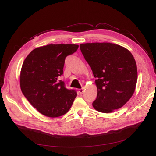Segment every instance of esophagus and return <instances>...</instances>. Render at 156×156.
<instances>
[{"instance_id": "esophagus-1", "label": "esophagus", "mask_w": 156, "mask_h": 156, "mask_svg": "<svg viewBox=\"0 0 156 156\" xmlns=\"http://www.w3.org/2000/svg\"><path fill=\"white\" fill-rule=\"evenodd\" d=\"M83 91H84L83 88H82V89H80V90H79V93L80 94H82L83 93Z\"/></svg>"}]
</instances>
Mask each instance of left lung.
Listing matches in <instances>:
<instances>
[{"label": "left lung", "mask_w": 156, "mask_h": 156, "mask_svg": "<svg viewBox=\"0 0 156 156\" xmlns=\"http://www.w3.org/2000/svg\"><path fill=\"white\" fill-rule=\"evenodd\" d=\"M80 49L96 78L94 109L110 113L120 108L134 94L137 81L136 62L131 52L108 42L81 44Z\"/></svg>", "instance_id": "left-lung-1"}]
</instances>
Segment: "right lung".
Wrapping results in <instances>:
<instances>
[{"label":"right lung","mask_w":156,"mask_h":156,"mask_svg":"<svg viewBox=\"0 0 156 156\" xmlns=\"http://www.w3.org/2000/svg\"><path fill=\"white\" fill-rule=\"evenodd\" d=\"M77 44H48L33 50L25 58L20 73L22 93L43 115L56 118L68 112L77 92L59 80L65 60L78 49Z\"/></svg>","instance_id":"1"}]
</instances>
